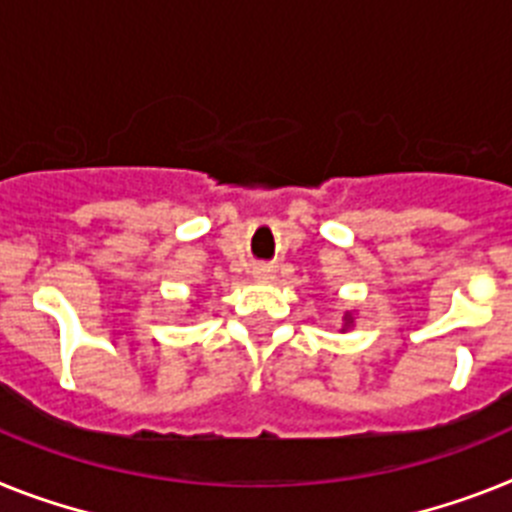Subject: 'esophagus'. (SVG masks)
Instances as JSON below:
<instances>
[{
  "label": "esophagus",
  "instance_id": "obj_1",
  "mask_svg": "<svg viewBox=\"0 0 512 512\" xmlns=\"http://www.w3.org/2000/svg\"><path fill=\"white\" fill-rule=\"evenodd\" d=\"M252 276H255V281H270L273 278V268L270 265H255Z\"/></svg>",
  "mask_w": 512,
  "mask_h": 512
}]
</instances>
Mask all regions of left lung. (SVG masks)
I'll return each instance as SVG.
<instances>
[{"label":"left lung","instance_id":"1","mask_svg":"<svg viewBox=\"0 0 512 512\" xmlns=\"http://www.w3.org/2000/svg\"><path fill=\"white\" fill-rule=\"evenodd\" d=\"M354 322H356L354 309H349V312H343V328H341V333H346V330L354 328Z\"/></svg>","mask_w":512,"mask_h":512}]
</instances>
